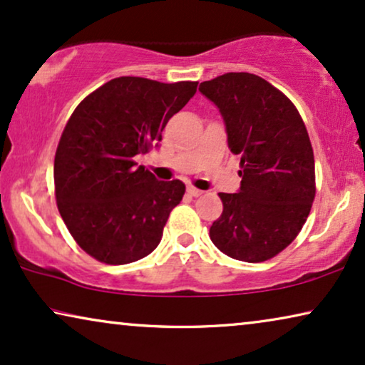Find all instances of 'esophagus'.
<instances>
[{
  "label": "esophagus",
  "instance_id": "esophagus-1",
  "mask_svg": "<svg viewBox=\"0 0 365 365\" xmlns=\"http://www.w3.org/2000/svg\"><path fill=\"white\" fill-rule=\"evenodd\" d=\"M187 194H191V196H194V197H197V196H201V194H202V191H201V189H197V187L187 186Z\"/></svg>",
  "mask_w": 365,
  "mask_h": 365
}]
</instances>
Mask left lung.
Here are the masks:
<instances>
[{
	"instance_id": "8db88e82",
	"label": "left lung",
	"mask_w": 365,
	"mask_h": 365,
	"mask_svg": "<svg viewBox=\"0 0 365 365\" xmlns=\"http://www.w3.org/2000/svg\"><path fill=\"white\" fill-rule=\"evenodd\" d=\"M199 91L221 113L242 178L237 192H219L222 214L209 237L237 261H267L296 239L316 196L307 129L296 106L256 74H222Z\"/></svg>"
}]
</instances>
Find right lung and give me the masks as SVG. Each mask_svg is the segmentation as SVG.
Instances as JSON below:
<instances>
[{"label": "right lung", "mask_w": 365, "mask_h": 365, "mask_svg": "<svg viewBox=\"0 0 365 365\" xmlns=\"http://www.w3.org/2000/svg\"><path fill=\"white\" fill-rule=\"evenodd\" d=\"M197 83L111 79L84 98L54 156L56 202L83 251L106 264H129L161 242L181 181H159L134 158L159 146L163 129L196 94Z\"/></svg>", "instance_id": "1"}]
</instances>
